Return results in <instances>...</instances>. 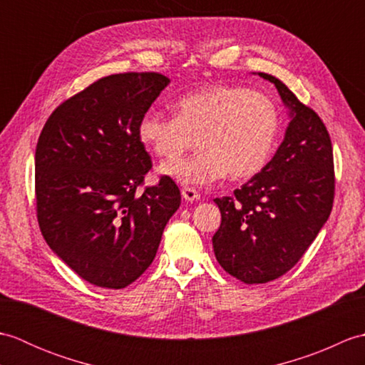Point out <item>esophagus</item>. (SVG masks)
Returning a JSON list of instances; mask_svg holds the SVG:
<instances>
[{
	"label": "esophagus",
	"instance_id": "obj_1",
	"mask_svg": "<svg viewBox=\"0 0 365 365\" xmlns=\"http://www.w3.org/2000/svg\"><path fill=\"white\" fill-rule=\"evenodd\" d=\"M182 197H183L185 200H188V202H195V200H199V199H200V195H199V192H197L195 188L185 187V188L182 190Z\"/></svg>",
	"mask_w": 365,
	"mask_h": 365
}]
</instances>
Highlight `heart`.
Listing matches in <instances>:
<instances>
[{"label": "heart", "mask_w": 365, "mask_h": 365, "mask_svg": "<svg viewBox=\"0 0 365 365\" xmlns=\"http://www.w3.org/2000/svg\"><path fill=\"white\" fill-rule=\"evenodd\" d=\"M175 115L147 111L138 138L157 157L174 160L195 144L190 158L169 161L160 173L183 185H207L229 175L251 178L267 166L281 133L273 98L242 86H210L182 97Z\"/></svg>", "instance_id": "obj_1"}]
</instances>
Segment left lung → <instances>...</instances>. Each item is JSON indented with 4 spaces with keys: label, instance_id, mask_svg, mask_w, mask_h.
Returning <instances> with one entry per match:
<instances>
[{
    "label": "left lung",
    "instance_id": "8db88e82",
    "mask_svg": "<svg viewBox=\"0 0 365 365\" xmlns=\"http://www.w3.org/2000/svg\"><path fill=\"white\" fill-rule=\"evenodd\" d=\"M290 122L274 157L232 197H216L221 226L213 235L220 265L245 284H265L297 265L328 221L334 160L327 127L311 108L268 73Z\"/></svg>",
    "mask_w": 365,
    "mask_h": 365
}]
</instances>
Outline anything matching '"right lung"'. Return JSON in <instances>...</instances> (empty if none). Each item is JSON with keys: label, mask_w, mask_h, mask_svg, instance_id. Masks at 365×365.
<instances>
[{"label": "right lung", "mask_w": 365, "mask_h": 365, "mask_svg": "<svg viewBox=\"0 0 365 365\" xmlns=\"http://www.w3.org/2000/svg\"><path fill=\"white\" fill-rule=\"evenodd\" d=\"M169 78L110 75L66 100L36 147L37 221L53 252L103 289H123L150 267L180 190L163 175L138 195L152 160L138 122Z\"/></svg>", "instance_id": "add662e5"}]
</instances>
